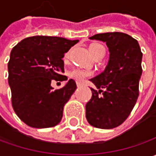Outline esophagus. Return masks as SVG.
Returning a JSON list of instances; mask_svg holds the SVG:
<instances>
[{"mask_svg":"<svg viewBox=\"0 0 156 156\" xmlns=\"http://www.w3.org/2000/svg\"><path fill=\"white\" fill-rule=\"evenodd\" d=\"M76 85H77V87H81L82 86V83H81V82H76Z\"/></svg>","mask_w":156,"mask_h":156,"instance_id":"1","label":"esophagus"}]
</instances>
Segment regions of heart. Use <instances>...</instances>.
<instances>
[{
	"mask_svg": "<svg viewBox=\"0 0 156 156\" xmlns=\"http://www.w3.org/2000/svg\"><path fill=\"white\" fill-rule=\"evenodd\" d=\"M103 49H104V48L101 44H98V43H94V44L90 45V47H89V51L91 53V55H93V57L96 56L101 51V50H103ZM68 56H69V53H67L65 55V58H68ZM92 75H93L92 72L87 71V70H82V69H74L69 74V75L73 79H75V81H84L86 78L91 76Z\"/></svg>",
	"mask_w": 156,
	"mask_h": 156,
	"instance_id": "heart-1",
	"label": "heart"
}]
</instances>
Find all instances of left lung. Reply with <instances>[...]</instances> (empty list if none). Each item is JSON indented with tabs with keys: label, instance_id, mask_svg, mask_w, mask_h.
<instances>
[{
	"label": "left lung",
	"instance_id": "8db88e82",
	"mask_svg": "<svg viewBox=\"0 0 156 156\" xmlns=\"http://www.w3.org/2000/svg\"><path fill=\"white\" fill-rule=\"evenodd\" d=\"M89 39L106 42L110 54L104 71L90 80L99 90L91 88L86 118L93 127L114 129L125 122L138 99L142 53L138 41L127 34H97Z\"/></svg>",
	"mask_w": 156,
	"mask_h": 156
}]
</instances>
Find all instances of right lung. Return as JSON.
I'll list each match as a JSON object with an SVG mask.
<instances>
[{
  "mask_svg": "<svg viewBox=\"0 0 156 156\" xmlns=\"http://www.w3.org/2000/svg\"><path fill=\"white\" fill-rule=\"evenodd\" d=\"M79 41L57 36L36 35L15 46L8 63L12 106L17 116L36 129L55 127L62 121L63 107L76 89L70 79L54 89L52 80L67 81L62 58Z\"/></svg>",
  "mask_w": 156,
  "mask_h": 156,
  "instance_id": "add662e5",
  "label": "right lung"
}]
</instances>
